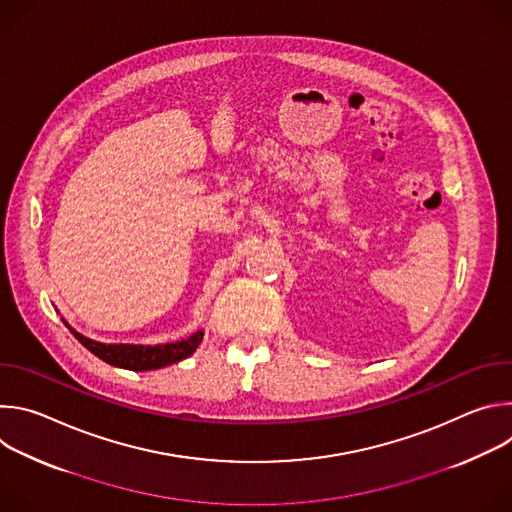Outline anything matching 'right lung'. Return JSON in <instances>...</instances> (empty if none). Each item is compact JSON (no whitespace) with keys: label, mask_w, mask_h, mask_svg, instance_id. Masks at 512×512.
<instances>
[{"label":"right lung","mask_w":512,"mask_h":512,"mask_svg":"<svg viewBox=\"0 0 512 512\" xmlns=\"http://www.w3.org/2000/svg\"><path fill=\"white\" fill-rule=\"evenodd\" d=\"M62 322L72 332V336H75L87 350H91L95 356H99L101 360L111 364V367H119V369H127V371H156V369L168 367V364L180 362V360L188 358L198 348V344L202 342V336H204L202 330H196L186 340L168 342V344H154V346L105 344V342H97V340L83 336L81 332L72 328L64 318H62Z\"/></svg>","instance_id":"right-lung-1"}]
</instances>
